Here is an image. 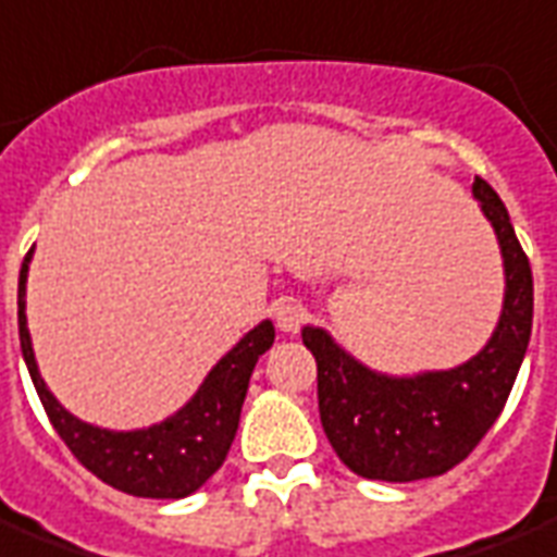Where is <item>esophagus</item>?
<instances>
[{
    "mask_svg": "<svg viewBox=\"0 0 557 557\" xmlns=\"http://www.w3.org/2000/svg\"><path fill=\"white\" fill-rule=\"evenodd\" d=\"M271 315H274L283 333H297L300 324H304V307L297 304L295 297H280L277 304L271 307Z\"/></svg>",
    "mask_w": 557,
    "mask_h": 557,
    "instance_id": "1",
    "label": "esophagus"
}]
</instances>
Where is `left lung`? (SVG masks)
<instances>
[{
    "label": "left lung",
    "mask_w": 557,
    "mask_h": 557,
    "mask_svg": "<svg viewBox=\"0 0 557 557\" xmlns=\"http://www.w3.org/2000/svg\"><path fill=\"white\" fill-rule=\"evenodd\" d=\"M473 198L494 227L505 269L499 324L473 359L449 371L388 376L347 354L321 326H304L318 362L321 426L356 476L414 482L465 461L499 418L532 335L534 286L499 195L482 177Z\"/></svg>",
    "instance_id": "left-lung-1"
}]
</instances>
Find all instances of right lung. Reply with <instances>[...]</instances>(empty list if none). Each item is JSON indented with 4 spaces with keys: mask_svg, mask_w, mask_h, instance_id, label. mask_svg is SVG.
Wrapping results in <instances>:
<instances>
[{
    "mask_svg": "<svg viewBox=\"0 0 557 557\" xmlns=\"http://www.w3.org/2000/svg\"><path fill=\"white\" fill-rule=\"evenodd\" d=\"M32 250L25 253L20 288H16L20 347L54 432L92 476H99L104 485L116 487L122 494L148 496V499H184L195 494L227 458V449L239 430L242 403L248 394L253 364L274 345V324L262 321L242 335L236 347L227 350L207 373L193 400L163 423L131 432L101 430L63 409L37 371L28 321H25V280H28Z\"/></svg>",
    "mask_w": 557,
    "mask_h": 557,
    "instance_id": "right-lung-1",
    "label": "right lung"
}]
</instances>
